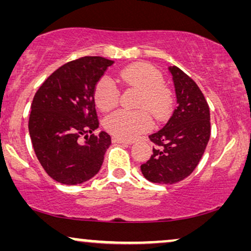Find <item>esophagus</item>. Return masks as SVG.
<instances>
[{
	"mask_svg": "<svg viewBox=\"0 0 251 251\" xmlns=\"http://www.w3.org/2000/svg\"><path fill=\"white\" fill-rule=\"evenodd\" d=\"M112 142L114 144H122V145H131L132 142H129V140H125L121 138H118V137H113Z\"/></svg>",
	"mask_w": 251,
	"mask_h": 251,
	"instance_id": "1",
	"label": "esophagus"
}]
</instances>
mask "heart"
<instances>
[{"label": "heart", "mask_w": 251, "mask_h": 251, "mask_svg": "<svg viewBox=\"0 0 251 251\" xmlns=\"http://www.w3.org/2000/svg\"><path fill=\"white\" fill-rule=\"evenodd\" d=\"M119 80L142 90L139 108L147 109L157 118L167 112L170 105L169 92L162 85V75L151 65L144 63L129 65L120 72ZM94 97L98 108L107 112L119 104L120 92L114 82L104 76L96 85ZM104 126L113 136L131 140L147 131L152 126V121L146 111L131 112L120 109L105 119Z\"/></svg>", "instance_id": "obj_1"}]
</instances>
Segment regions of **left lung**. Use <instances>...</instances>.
<instances>
[{
    "instance_id": "obj_1",
    "label": "left lung",
    "mask_w": 251,
    "mask_h": 251,
    "mask_svg": "<svg viewBox=\"0 0 251 251\" xmlns=\"http://www.w3.org/2000/svg\"><path fill=\"white\" fill-rule=\"evenodd\" d=\"M169 72L176 92V108L162 129L149 136L157 146L140 170L147 180L171 185L193 173L210 138V112L197 83L176 66Z\"/></svg>"
}]
</instances>
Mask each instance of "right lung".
Listing matches in <instances>:
<instances>
[{
  "instance_id": "1",
  "label": "right lung",
  "mask_w": 251,
  "mask_h": 251,
  "mask_svg": "<svg viewBox=\"0 0 251 251\" xmlns=\"http://www.w3.org/2000/svg\"><path fill=\"white\" fill-rule=\"evenodd\" d=\"M114 61L83 57L54 71L33 98L28 130L46 173L64 185H77L98 174L111 136L99 126L95 88ZM84 138V142L81 138Z\"/></svg>"
}]
</instances>
